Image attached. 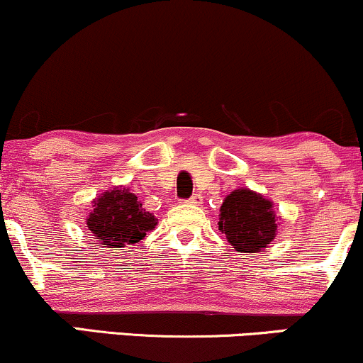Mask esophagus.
Returning a JSON list of instances; mask_svg holds the SVG:
<instances>
[{
    "label": "esophagus",
    "instance_id": "obj_1",
    "mask_svg": "<svg viewBox=\"0 0 363 363\" xmlns=\"http://www.w3.org/2000/svg\"><path fill=\"white\" fill-rule=\"evenodd\" d=\"M187 203H189V205H194V206L201 205V196H199V194H193L189 199H187Z\"/></svg>",
    "mask_w": 363,
    "mask_h": 363
}]
</instances>
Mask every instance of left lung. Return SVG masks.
<instances>
[{"mask_svg": "<svg viewBox=\"0 0 363 363\" xmlns=\"http://www.w3.org/2000/svg\"><path fill=\"white\" fill-rule=\"evenodd\" d=\"M218 228L239 252H257L274 239L272 201L249 189L232 191L220 208Z\"/></svg>", "mask_w": 363, "mask_h": 363, "instance_id": "1", "label": "left lung"}]
</instances>
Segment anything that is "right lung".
Masks as SVG:
<instances>
[{"label":"right lung","instance_id":"right-lung-1","mask_svg":"<svg viewBox=\"0 0 363 363\" xmlns=\"http://www.w3.org/2000/svg\"><path fill=\"white\" fill-rule=\"evenodd\" d=\"M86 225L104 247H124L145 239L147 232L155 228L157 220L141 208L138 198L129 189L116 187L95 198Z\"/></svg>","mask_w":363,"mask_h":363}]
</instances>
